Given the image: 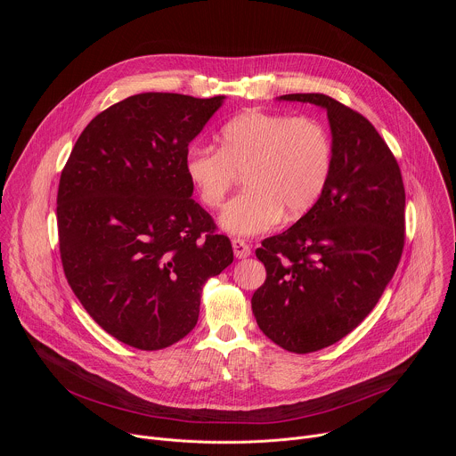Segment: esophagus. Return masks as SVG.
<instances>
[{"label": "esophagus", "mask_w": 456, "mask_h": 456, "mask_svg": "<svg viewBox=\"0 0 456 456\" xmlns=\"http://www.w3.org/2000/svg\"><path fill=\"white\" fill-rule=\"evenodd\" d=\"M232 250H234V256L238 259H243V257H248L250 256V247L245 240H240V238H234L232 240Z\"/></svg>", "instance_id": "34e87169"}]
</instances>
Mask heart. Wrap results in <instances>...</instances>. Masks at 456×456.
Masks as SVG:
<instances>
[{
	"mask_svg": "<svg viewBox=\"0 0 456 456\" xmlns=\"http://www.w3.org/2000/svg\"><path fill=\"white\" fill-rule=\"evenodd\" d=\"M213 146H192L185 175L209 209H218L245 173L240 197L220 215V227L238 236H256L306 215L327 189L332 173V141L321 122L250 110L227 120Z\"/></svg>",
	"mask_w": 456,
	"mask_h": 456,
	"instance_id": "obj_1",
	"label": "heart"
}]
</instances>
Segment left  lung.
<instances>
[{"instance_id": "1", "label": "left lung", "mask_w": 456, "mask_h": 456, "mask_svg": "<svg viewBox=\"0 0 456 456\" xmlns=\"http://www.w3.org/2000/svg\"><path fill=\"white\" fill-rule=\"evenodd\" d=\"M278 99L327 110L332 173L317 204L256 250L267 280L250 303L271 341L310 354L348 336L394 278L406 192L394 153L366 117L322 94Z\"/></svg>"}]
</instances>
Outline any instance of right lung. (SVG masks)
<instances>
[{
    "instance_id": "right-lung-1",
    "label": "right lung",
    "mask_w": 456,
    "mask_h": 456,
    "mask_svg": "<svg viewBox=\"0 0 456 456\" xmlns=\"http://www.w3.org/2000/svg\"><path fill=\"white\" fill-rule=\"evenodd\" d=\"M224 95L148 92L85 127L57 191L59 252L102 330L162 350L199 321L206 281L232 264L231 240L191 199L183 160Z\"/></svg>"
}]
</instances>
